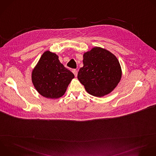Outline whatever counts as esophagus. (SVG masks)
Instances as JSON below:
<instances>
[{
    "mask_svg": "<svg viewBox=\"0 0 156 156\" xmlns=\"http://www.w3.org/2000/svg\"><path fill=\"white\" fill-rule=\"evenodd\" d=\"M73 74L75 75V76L76 77L77 76V75H78V71L76 70H73Z\"/></svg>",
    "mask_w": 156,
    "mask_h": 156,
    "instance_id": "34e87169",
    "label": "esophagus"
}]
</instances>
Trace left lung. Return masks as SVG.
<instances>
[{
  "instance_id": "1",
  "label": "left lung",
  "mask_w": 156,
  "mask_h": 156,
  "mask_svg": "<svg viewBox=\"0 0 156 156\" xmlns=\"http://www.w3.org/2000/svg\"><path fill=\"white\" fill-rule=\"evenodd\" d=\"M83 66L78 79L86 91L102 97L112 92L122 78V69L116 56L110 51L95 47L83 54Z\"/></svg>"
}]
</instances>
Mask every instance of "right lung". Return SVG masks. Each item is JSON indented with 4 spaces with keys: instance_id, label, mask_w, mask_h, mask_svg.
I'll return each mask as SVG.
<instances>
[{
    "instance_id": "obj_1",
    "label": "right lung",
    "mask_w": 156,
    "mask_h": 156,
    "mask_svg": "<svg viewBox=\"0 0 156 156\" xmlns=\"http://www.w3.org/2000/svg\"><path fill=\"white\" fill-rule=\"evenodd\" d=\"M73 73L66 69L58 60V56L47 51L38 61L31 74L33 84L43 97L57 99L64 95Z\"/></svg>"
}]
</instances>
